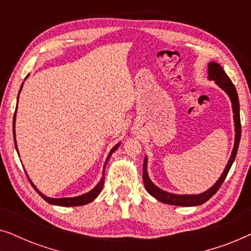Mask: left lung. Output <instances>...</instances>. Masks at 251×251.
<instances>
[{"label":"left lung","mask_w":251,"mask_h":251,"mask_svg":"<svg viewBox=\"0 0 251 251\" xmlns=\"http://www.w3.org/2000/svg\"><path fill=\"white\" fill-rule=\"evenodd\" d=\"M208 78L211 81H215V83L218 85L222 90H224L227 96L231 99L232 102V111H233V120H234V128H235V138H234V147H233L231 156H229L228 162L226 164L224 171H223L222 176L218 178V180L209 188V190L204 191L203 193L200 194H174L169 193V192L161 190L157 187L155 184L151 180L147 173V156H145L143 164V180L145 184V188L149 193L155 198L156 200L166 204H173V205H181V207H194V205L203 204L207 202L216 192L219 190L222 184L224 183L226 176H227L229 169H231L233 162H234L236 153H238L240 138H241V121H240V104H239V97L238 92L234 84L229 80L227 74L225 73L223 67L218 63L211 61L208 64Z\"/></svg>","instance_id":"obj_1"}]
</instances>
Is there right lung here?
I'll return each mask as SVG.
<instances>
[{"instance_id": "1", "label": "right lung", "mask_w": 251, "mask_h": 251, "mask_svg": "<svg viewBox=\"0 0 251 251\" xmlns=\"http://www.w3.org/2000/svg\"><path fill=\"white\" fill-rule=\"evenodd\" d=\"M28 75H29V74H28ZM28 75H27L26 78L28 77ZM26 78H25V80H26ZM23 84H24V82H23ZM23 84H22V87H20L19 94H20V91H22ZM18 98H19V95H18ZM16 112H17V108H16ZM16 112H15V116H13V139H15L16 150H17V152H18V147H17V142H16V130H15V128H16V126H16V125H15V123H16ZM120 145H121V144L118 143V144H116V145L111 150V152H109L107 159H106V161H105L104 169H102V177L100 178V180L98 181V184L96 185V186H95L94 188H92L91 191H89L88 193H84V194H82V195H78V197H73V198H59V199L49 198V197H47V195H44L43 193H41V192H40L39 190H37V187L35 186V185L33 184V181L29 179L28 175H27V178H28V180L30 181V184H32V186L34 187V190H35V191L37 192V193H39V194L41 195V197H42V198L44 199V200H46V201L48 202V203L54 204V205H61V207H77V205L88 204V203H90V202L94 201L95 199L98 197V194L101 192L102 186H104V180H105V168H106V164H107L109 157H111L112 154L114 153L115 151L119 149Z\"/></svg>"}]
</instances>
